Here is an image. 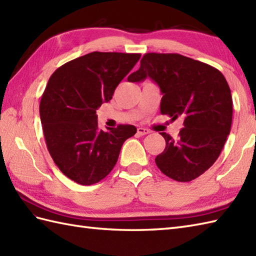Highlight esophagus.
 Instances as JSON below:
<instances>
[{"label": "esophagus", "mask_w": 256, "mask_h": 256, "mask_svg": "<svg viewBox=\"0 0 256 256\" xmlns=\"http://www.w3.org/2000/svg\"><path fill=\"white\" fill-rule=\"evenodd\" d=\"M148 133H150V130H148V128H138V134L140 135V136H142V135L148 134Z\"/></svg>", "instance_id": "obj_1"}]
</instances>
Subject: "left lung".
Masks as SVG:
<instances>
[{
    "label": "left lung",
    "instance_id": "8db88e82",
    "mask_svg": "<svg viewBox=\"0 0 256 256\" xmlns=\"http://www.w3.org/2000/svg\"><path fill=\"white\" fill-rule=\"evenodd\" d=\"M148 77L160 88V113L184 120L177 138L160 133L166 148L156 156V165L174 180H194L214 164L230 134V86L216 68L179 54H145L128 80Z\"/></svg>",
    "mask_w": 256,
    "mask_h": 256
}]
</instances>
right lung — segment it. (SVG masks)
<instances>
[{
	"mask_svg": "<svg viewBox=\"0 0 256 256\" xmlns=\"http://www.w3.org/2000/svg\"><path fill=\"white\" fill-rule=\"evenodd\" d=\"M140 54L94 52L59 67L48 80L40 113L47 150L64 176L89 186L116 166L123 143L136 133L118 124L104 132L96 110L112 99Z\"/></svg>",
	"mask_w": 256,
	"mask_h": 256,
	"instance_id": "add662e5",
	"label": "right lung"
}]
</instances>
